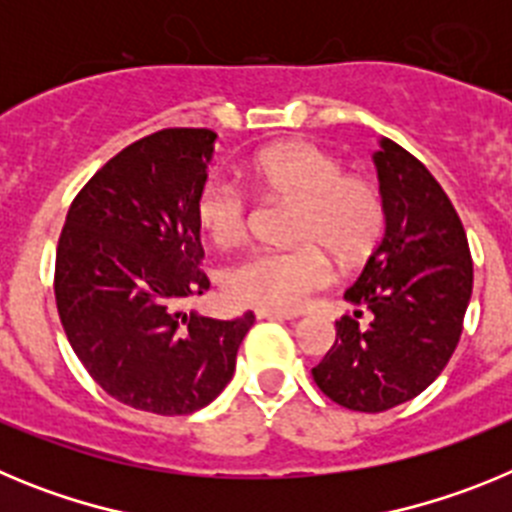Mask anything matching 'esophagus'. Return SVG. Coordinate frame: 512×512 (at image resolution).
<instances>
[{
	"mask_svg": "<svg viewBox=\"0 0 512 512\" xmlns=\"http://www.w3.org/2000/svg\"><path fill=\"white\" fill-rule=\"evenodd\" d=\"M256 318L264 320V318H277V320H292L297 318L295 312H287V310H271V307H259L256 310Z\"/></svg>",
	"mask_w": 512,
	"mask_h": 512,
	"instance_id": "esophagus-1",
	"label": "esophagus"
}]
</instances>
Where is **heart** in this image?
<instances>
[{
	"instance_id": "obj_1",
	"label": "heart",
	"mask_w": 512,
	"mask_h": 512,
	"mask_svg": "<svg viewBox=\"0 0 512 512\" xmlns=\"http://www.w3.org/2000/svg\"><path fill=\"white\" fill-rule=\"evenodd\" d=\"M251 176L271 200L297 202L292 251L259 248L235 261L223 277L241 305L297 310L336 277L328 251L351 264L372 251L384 225L379 189L310 143H279L253 158ZM194 212L215 246L241 243L251 228V202L238 184L212 176L200 187Z\"/></svg>"
}]
</instances>
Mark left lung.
Returning <instances> with one entry per match:
<instances>
[{
    "label": "left lung",
    "instance_id": "8db88e82",
    "mask_svg": "<svg viewBox=\"0 0 512 512\" xmlns=\"http://www.w3.org/2000/svg\"><path fill=\"white\" fill-rule=\"evenodd\" d=\"M384 235L346 300L336 343L312 369L323 395L359 413L413 400L449 364L472 297V253L433 174L395 140L374 151ZM366 309L370 323L359 324Z\"/></svg>",
    "mask_w": 512,
    "mask_h": 512
}]
</instances>
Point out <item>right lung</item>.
<instances>
[{
    "label": "right lung",
    "instance_id": "add662e5",
    "mask_svg": "<svg viewBox=\"0 0 512 512\" xmlns=\"http://www.w3.org/2000/svg\"><path fill=\"white\" fill-rule=\"evenodd\" d=\"M217 135L166 128L110 158L71 202L56 251L58 315L107 395L156 415L205 408L233 379L253 312H184L210 289L194 202Z\"/></svg>",
    "mask_w": 512,
    "mask_h": 512
}]
</instances>
